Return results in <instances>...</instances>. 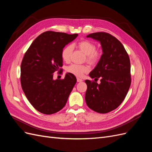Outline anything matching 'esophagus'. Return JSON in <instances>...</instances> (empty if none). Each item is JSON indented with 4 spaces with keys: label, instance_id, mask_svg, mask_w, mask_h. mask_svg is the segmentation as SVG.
<instances>
[{
    "label": "esophagus",
    "instance_id": "obj_1",
    "mask_svg": "<svg viewBox=\"0 0 152 152\" xmlns=\"http://www.w3.org/2000/svg\"><path fill=\"white\" fill-rule=\"evenodd\" d=\"M77 82H82V81H83V80H82V79H80V78H79V77H77Z\"/></svg>",
    "mask_w": 152,
    "mask_h": 152
}]
</instances>
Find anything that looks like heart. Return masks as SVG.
Masks as SVG:
<instances>
[{
  "mask_svg": "<svg viewBox=\"0 0 152 152\" xmlns=\"http://www.w3.org/2000/svg\"><path fill=\"white\" fill-rule=\"evenodd\" d=\"M78 48L82 52L86 54V59L87 62L91 64H96L101 58V53L96 50V45L89 40H84L78 43ZM73 50V46L72 45H68L62 50L61 56L64 61L68 62L70 60L71 55ZM89 66L87 65H72L68 66L66 68V71L77 77H81L84 73L88 72Z\"/></svg>",
  "mask_w": 152,
  "mask_h": 152,
  "instance_id": "1",
  "label": "heart"
}]
</instances>
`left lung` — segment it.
<instances>
[{"label": "left lung", "mask_w": 152, "mask_h": 152, "mask_svg": "<svg viewBox=\"0 0 152 152\" xmlns=\"http://www.w3.org/2000/svg\"><path fill=\"white\" fill-rule=\"evenodd\" d=\"M99 41L103 54L89 76L100 84L86 80L87 89L85 99L87 105L94 112L108 113L120 105L128 93L131 78V63L122 44L106 32H96L87 35Z\"/></svg>", "instance_id": "obj_1"}]
</instances>
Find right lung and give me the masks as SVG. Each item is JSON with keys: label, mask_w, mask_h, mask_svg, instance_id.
Instances as JSON below:
<instances>
[{"label": "right lung", "mask_w": 152, "mask_h": 152, "mask_svg": "<svg viewBox=\"0 0 152 152\" xmlns=\"http://www.w3.org/2000/svg\"><path fill=\"white\" fill-rule=\"evenodd\" d=\"M78 34L53 31L39 35L26 50L21 65V85L29 102L39 112L50 115L65 107L76 84L74 75L53 79V73L61 70V53Z\"/></svg>", "instance_id": "add662e5"}]
</instances>
